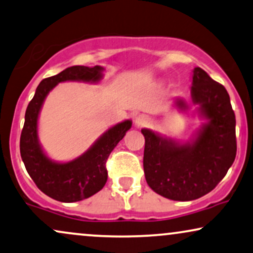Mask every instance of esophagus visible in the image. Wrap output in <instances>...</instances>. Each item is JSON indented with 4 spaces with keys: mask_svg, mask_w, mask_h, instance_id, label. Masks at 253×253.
<instances>
[{
    "mask_svg": "<svg viewBox=\"0 0 253 253\" xmlns=\"http://www.w3.org/2000/svg\"><path fill=\"white\" fill-rule=\"evenodd\" d=\"M148 122H149V120L145 115H138V116L135 118V124H136V126H138V127L145 126L146 124H148Z\"/></svg>",
    "mask_w": 253,
    "mask_h": 253,
    "instance_id": "obj_1",
    "label": "esophagus"
}]
</instances>
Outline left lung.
I'll list each match as a JSON object with an SVG mask.
<instances>
[{"instance_id":"left-lung-1","label":"left lung","mask_w":253,"mask_h":253,"mask_svg":"<svg viewBox=\"0 0 253 253\" xmlns=\"http://www.w3.org/2000/svg\"><path fill=\"white\" fill-rule=\"evenodd\" d=\"M191 98L199 116L207 121L192 139L179 143L142 129L146 183L172 201H193L212 191L236 158V117L226 89L197 67L192 74ZM174 103L180 111L188 109L182 98Z\"/></svg>"}]
</instances>
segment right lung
<instances>
[{"mask_svg": "<svg viewBox=\"0 0 253 253\" xmlns=\"http://www.w3.org/2000/svg\"><path fill=\"white\" fill-rule=\"evenodd\" d=\"M104 68L74 65L55 76L44 79L37 86L35 95L28 104L24 126L20 139V151L24 167L41 191L58 202L73 203L91 197L103 189L108 179L105 163L126 136L132 122L126 120L108 129L90 148L70 162H55L43 151L39 141L37 122L43 102L48 93L65 81L98 83Z\"/></svg>", "mask_w": 253, "mask_h": 253, "instance_id": "1", "label": "right lung"}]
</instances>
